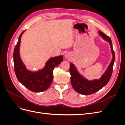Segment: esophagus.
Listing matches in <instances>:
<instances>
[{"instance_id":"obj_1","label":"esophagus","mask_w":125,"mask_h":125,"mask_svg":"<svg viewBox=\"0 0 125 125\" xmlns=\"http://www.w3.org/2000/svg\"><path fill=\"white\" fill-rule=\"evenodd\" d=\"M65 57H66V58H67V59L69 58L70 57V53H68H68H66V54H65Z\"/></svg>"}]
</instances>
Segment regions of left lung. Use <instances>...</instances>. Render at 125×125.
<instances>
[{
    "instance_id": "1",
    "label": "left lung",
    "mask_w": 125,
    "mask_h": 125,
    "mask_svg": "<svg viewBox=\"0 0 125 125\" xmlns=\"http://www.w3.org/2000/svg\"><path fill=\"white\" fill-rule=\"evenodd\" d=\"M99 33L100 36L109 43L113 55L110 64L101 77L99 79L89 81L80 74L73 63H70L69 72L71 74L70 80L72 86L75 91L82 95H90L97 92L107 84L112 76L115 60V53L113 50L112 41L110 37L105 35L104 33L99 31Z\"/></svg>"
}]
</instances>
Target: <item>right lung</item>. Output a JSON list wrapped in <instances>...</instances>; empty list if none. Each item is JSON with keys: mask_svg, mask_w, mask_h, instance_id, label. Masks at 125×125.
I'll return each instance as SVG.
<instances>
[{"mask_svg": "<svg viewBox=\"0 0 125 125\" xmlns=\"http://www.w3.org/2000/svg\"><path fill=\"white\" fill-rule=\"evenodd\" d=\"M25 30L21 33L13 52V62L15 73L18 81L26 88L34 92H41L47 90L53 79V70L63 61L60 55L51 58L42 69L32 71L26 69L20 57L19 51L21 39Z\"/></svg>", "mask_w": 125, "mask_h": 125, "instance_id": "1", "label": "right lung"}]
</instances>
